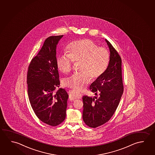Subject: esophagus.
Listing matches in <instances>:
<instances>
[{
	"label": "esophagus",
	"instance_id": "esophagus-1",
	"mask_svg": "<svg viewBox=\"0 0 155 155\" xmlns=\"http://www.w3.org/2000/svg\"><path fill=\"white\" fill-rule=\"evenodd\" d=\"M82 97V94L79 92L76 91H71L70 92L69 94V98L70 99H81Z\"/></svg>",
	"mask_w": 155,
	"mask_h": 155
}]
</instances>
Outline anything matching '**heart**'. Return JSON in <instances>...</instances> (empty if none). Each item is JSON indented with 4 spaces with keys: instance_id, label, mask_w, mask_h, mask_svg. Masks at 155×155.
I'll use <instances>...</instances> for the list:
<instances>
[{
    "instance_id": "b5f03b06",
    "label": "heart",
    "mask_w": 155,
    "mask_h": 155,
    "mask_svg": "<svg viewBox=\"0 0 155 155\" xmlns=\"http://www.w3.org/2000/svg\"><path fill=\"white\" fill-rule=\"evenodd\" d=\"M68 53L59 54L57 65L64 74L71 71L74 61L79 64V72L64 80L65 86L76 90H81L88 84L91 78L96 80L107 70L110 61L109 52L107 48L98 46L93 41L84 39L69 44L66 48Z\"/></svg>"
}]
</instances>
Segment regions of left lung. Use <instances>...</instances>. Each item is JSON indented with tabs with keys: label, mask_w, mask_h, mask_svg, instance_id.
<instances>
[{
	"label": "left lung",
	"mask_w": 155,
	"mask_h": 155,
	"mask_svg": "<svg viewBox=\"0 0 155 155\" xmlns=\"http://www.w3.org/2000/svg\"><path fill=\"white\" fill-rule=\"evenodd\" d=\"M109 48L110 61L102 76L90 86L99 97H83V119L88 127L95 128L108 122L117 109L123 93L122 59L115 48L105 39Z\"/></svg>",
	"instance_id": "1"
}]
</instances>
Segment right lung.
Returning <instances> with one entry per match:
<instances>
[{
  "instance_id": "right-lung-1",
  "label": "right lung",
  "mask_w": 155,
  "mask_h": 155,
  "mask_svg": "<svg viewBox=\"0 0 155 155\" xmlns=\"http://www.w3.org/2000/svg\"><path fill=\"white\" fill-rule=\"evenodd\" d=\"M63 37H49L31 61L27 74L28 93L31 105L41 121L55 127L66 117L69 95L65 90L59 89L60 81L57 65L56 48Z\"/></svg>"
}]
</instances>
